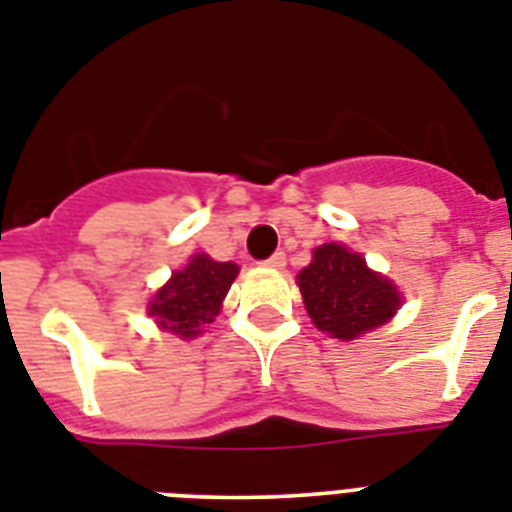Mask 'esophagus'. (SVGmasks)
Masks as SVG:
<instances>
[{
	"label": "esophagus",
	"mask_w": 512,
	"mask_h": 512,
	"mask_svg": "<svg viewBox=\"0 0 512 512\" xmlns=\"http://www.w3.org/2000/svg\"><path fill=\"white\" fill-rule=\"evenodd\" d=\"M263 265H268V268H283L286 265V255L283 252H273Z\"/></svg>",
	"instance_id": "34e87169"
}]
</instances>
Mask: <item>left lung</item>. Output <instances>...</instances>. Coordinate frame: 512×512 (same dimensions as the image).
I'll return each mask as SVG.
<instances>
[{"label":"left lung","instance_id":"obj_1","mask_svg":"<svg viewBox=\"0 0 512 512\" xmlns=\"http://www.w3.org/2000/svg\"><path fill=\"white\" fill-rule=\"evenodd\" d=\"M296 283L312 322L341 341L380 328L401 307V294L388 278L372 273L362 255L333 242L315 249Z\"/></svg>","mask_w":512,"mask_h":512}]
</instances>
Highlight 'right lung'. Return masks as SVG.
<instances>
[{
  "label": "right lung",
  "mask_w": 512,
  "mask_h": 512,
  "mask_svg": "<svg viewBox=\"0 0 512 512\" xmlns=\"http://www.w3.org/2000/svg\"><path fill=\"white\" fill-rule=\"evenodd\" d=\"M236 273L239 268L234 263H216L208 255H195L187 268L176 270L158 291L148 312L174 336H197L218 315Z\"/></svg>",
  "instance_id": "right-lung-1"
}]
</instances>
